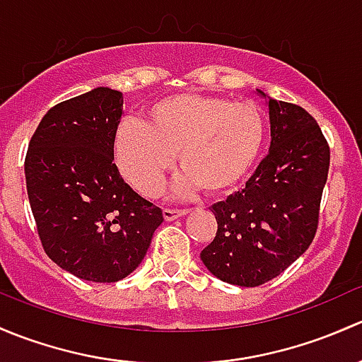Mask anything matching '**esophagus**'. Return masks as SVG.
<instances>
[{"mask_svg": "<svg viewBox=\"0 0 362 362\" xmlns=\"http://www.w3.org/2000/svg\"><path fill=\"white\" fill-rule=\"evenodd\" d=\"M185 214H188V209H170V207L163 209V218H165V221H173V219L181 218V216Z\"/></svg>", "mask_w": 362, "mask_h": 362, "instance_id": "obj_1", "label": "esophagus"}]
</instances>
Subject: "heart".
I'll return each instance as SVG.
<instances>
[{
  "mask_svg": "<svg viewBox=\"0 0 362 362\" xmlns=\"http://www.w3.org/2000/svg\"><path fill=\"white\" fill-rule=\"evenodd\" d=\"M264 117L256 104L226 98L176 94L151 104L144 124L118 127L113 158L141 195L162 192L177 163L182 193L202 188L211 195L233 189L251 173L264 143Z\"/></svg>",
  "mask_w": 362,
  "mask_h": 362,
  "instance_id": "heart-1",
  "label": "heart"
}]
</instances>
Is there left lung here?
Segmentation results:
<instances>
[{
    "mask_svg": "<svg viewBox=\"0 0 362 362\" xmlns=\"http://www.w3.org/2000/svg\"><path fill=\"white\" fill-rule=\"evenodd\" d=\"M268 113L270 151L242 192L211 207L218 232L200 252L211 274L242 288L272 281L307 251L329 170V144L308 111L268 98Z\"/></svg>",
    "mask_w": 362,
    "mask_h": 362,
    "instance_id": "1",
    "label": "left lung"
}]
</instances>
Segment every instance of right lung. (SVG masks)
I'll return each instance as SVG.
<instances>
[{
    "mask_svg": "<svg viewBox=\"0 0 362 362\" xmlns=\"http://www.w3.org/2000/svg\"><path fill=\"white\" fill-rule=\"evenodd\" d=\"M124 94L94 88L62 100L36 127L24 170L48 258L92 282H117L143 262L162 209L137 195L113 162Z\"/></svg>",
    "mask_w": 362,
    "mask_h": 362,
    "instance_id": "obj_1",
    "label": "right lung"
}]
</instances>
